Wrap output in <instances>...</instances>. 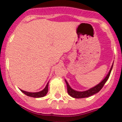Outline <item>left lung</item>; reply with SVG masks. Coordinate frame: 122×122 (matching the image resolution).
Masks as SVG:
<instances>
[{
  "instance_id": "1",
  "label": "left lung",
  "mask_w": 122,
  "mask_h": 122,
  "mask_svg": "<svg viewBox=\"0 0 122 122\" xmlns=\"http://www.w3.org/2000/svg\"><path fill=\"white\" fill-rule=\"evenodd\" d=\"M113 67V64L112 65L111 67L110 70H109V72L107 74V75L106 76V77L102 80V81L98 84L97 85L95 86L94 87H92V88L89 89L87 90V91H75V90L73 89L72 87L69 86V83H67L66 80H65V81L66 83L67 84V92L69 94V95H71L72 97L75 98H86V97H88L91 96V95H93L94 94L98 93L102 89V87H103L104 84H105L107 80H108L109 77V75L111 74V72L112 69Z\"/></svg>"
}]
</instances>
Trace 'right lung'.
Instances as JSON below:
<instances>
[{
	"label": "right lung",
	"instance_id": "obj_1",
	"mask_svg": "<svg viewBox=\"0 0 122 122\" xmlns=\"http://www.w3.org/2000/svg\"><path fill=\"white\" fill-rule=\"evenodd\" d=\"M49 83L48 82L46 86L43 90L39 92H27V91H24L20 89L21 92H22L24 94H25L26 95L31 97H34V98H40V97H44L46 94L48 92V86H49Z\"/></svg>",
	"mask_w": 122,
	"mask_h": 122
}]
</instances>
